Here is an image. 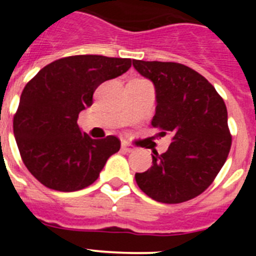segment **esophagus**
I'll return each mask as SVG.
<instances>
[{"instance_id":"1","label":"esophagus","mask_w":256,"mask_h":256,"mask_svg":"<svg viewBox=\"0 0 256 256\" xmlns=\"http://www.w3.org/2000/svg\"><path fill=\"white\" fill-rule=\"evenodd\" d=\"M122 148H123V151H126V152H133V151H136L134 146L128 144V142H123V144H122Z\"/></svg>"}]
</instances>
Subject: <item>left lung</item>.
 Listing matches in <instances>:
<instances>
[{
    "label": "left lung",
    "instance_id": "left-lung-1",
    "mask_svg": "<svg viewBox=\"0 0 256 256\" xmlns=\"http://www.w3.org/2000/svg\"><path fill=\"white\" fill-rule=\"evenodd\" d=\"M155 86L152 126L172 134L168 150L154 151L152 165L136 173L140 188L152 200L180 204L196 198L216 180L230 152L232 136L227 108L208 79L178 62L133 60Z\"/></svg>",
    "mask_w": 256,
    "mask_h": 256
}]
</instances>
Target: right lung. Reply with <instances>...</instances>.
<instances>
[{
    "label": "right lung",
    "instance_id": "add662e5",
    "mask_svg": "<svg viewBox=\"0 0 256 256\" xmlns=\"http://www.w3.org/2000/svg\"><path fill=\"white\" fill-rule=\"evenodd\" d=\"M130 65V58L68 56L46 65L26 83L14 115V136L22 162L44 186L62 192L86 188L119 151L118 137L91 138L76 120L92 105L96 88Z\"/></svg>",
    "mask_w": 256,
    "mask_h": 256
}]
</instances>
